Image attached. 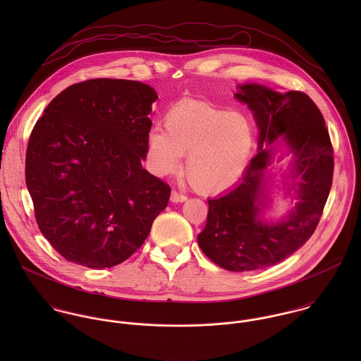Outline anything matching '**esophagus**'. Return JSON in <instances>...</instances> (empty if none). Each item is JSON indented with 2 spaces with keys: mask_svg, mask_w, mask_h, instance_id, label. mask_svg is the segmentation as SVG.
Wrapping results in <instances>:
<instances>
[{
  "mask_svg": "<svg viewBox=\"0 0 361 361\" xmlns=\"http://www.w3.org/2000/svg\"><path fill=\"white\" fill-rule=\"evenodd\" d=\"M186 199H188V196H185L183 193H179L178 190H172V193H171V200L173 203H183V202H186Z\"/></svg>",
  "mask_w": 361,
  "mask_h": 361,
  "instance_id": "esophagus-1",
  "label": "esophagus"
}]
</instances>
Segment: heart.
Returning <instances> with one entry per match:
<instances>
[{"mask_svg":"<svg viewBox=\"0 0 361 361\" xmlns=\"http://www.w3.org/2000/svg\"><path fill=\"white\" fill-rule=\"evenodd\" d=\"M162 125L147 135V161L154 173L175 172L186 152L185 173L202 193H219L243 173L255 145V129L240 111H225L206 103L176 104Z\"/></svg>","mask_w":361,"mask_h":361,"instance_id":"1","label":"heart"}]
</instances>
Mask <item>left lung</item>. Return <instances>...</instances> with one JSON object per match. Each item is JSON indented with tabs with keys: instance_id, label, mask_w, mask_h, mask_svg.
Masks as SVG:
<instances>
[{
	"instance_id": "obj_1",
	"label": "left lung",
	"mask_w": 361,
	"mask_h": 361,
	"mask_svg": "<svg viewBox=\"0 0 361 361\" xmlns=\"http://www.w3.org/2000/svg\"><path fill=\"white\" fill-rule=\"evenodd\" d=\"M236 99L255 112L259 152L233 189L208 200L206 228L197 242L212 262L242 272L275 265L311 238L332 186L334 149L324 116L306 93L289 90L281 94L253 83L240 86ZM279 135L295 154L300 202L286 220L265 224L257 219V200L271 149L262 146Z\"/></svg>"
}]
</instances>
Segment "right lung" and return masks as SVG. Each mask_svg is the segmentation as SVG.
Wrapping results in <instances>:
<instances>
[{"instance_id":"1","label":"right lung","mask_w":361,"mask_h":361,"mask_svg":"<svg viewBox=\"0 0 361 361\" xmlns=\"http://www.w3.org/2000/svg\"><path fill=\"white\" fill-rule=\"evenodd\" d=\"M157 99L136 80L90 79L61 92L36 122L26 185L42 233L68 261L123 262L168 206L169 185L142 166Z\"/></svg>"}]
</instances>
